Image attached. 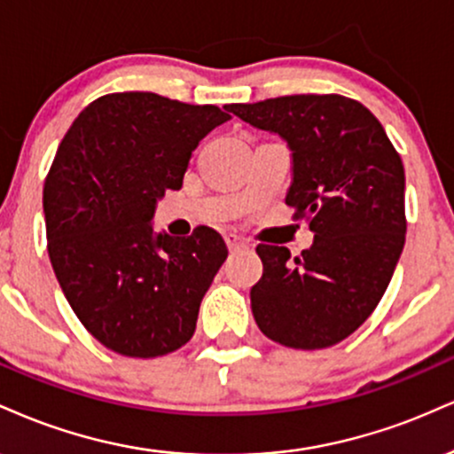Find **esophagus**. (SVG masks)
<instances>
[{"instance_id": "34e87169", "label": "esophagus", "mask_w": 454, "mask_h": 454, "mask_svg": "<svg viewBox=\"0 0 454 454\" xmlns=\"http://www.w3.org/2000/svg\"><path fill=\"white\" fill-rule=\"evenodd\" d=\"M225 242H227V248H229V250L248 248V239H244L242 236H238V233H227Z\"/></svg>"}]
</instances>
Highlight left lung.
<instances>
[{
  "instance_id": "obj_1",
  "label": "left lung",
  "mask_w": 454,
  "mask_h": 454,
  "mask_svg": "<svg viewBox=\"0 0 454 454\" xmlns=\"http://www.w3.org/2000/svg\"><path fill=\"white\" fill-rule=\"evenodd\" d=\"M227 110L289 144L293 183L285 201L314 233L295 259L289 248L259 244L254 321L289 348L342 342L382 300L406 242L402 157L380 121L344 95H285Z\"/></svg>"
}]
</instances>
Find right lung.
<instances>
[{
  "instance_id": "right-lung-1",
  "label": "right lung",
  "mask_w": 454,
  "mask_h": 454,
  "mask_svg": "<svg viewBox=\"0 0 454 454\" xmlns=\"http://www.w3.org/2000/svg\"><path fill=\"white\" fill-rule=\"evenodd\" d=\"M231 116L157 93L90 101L59 144L44 183L48 257L63 295L106 348L153 359L193 338L227 247L215 229L153 231L197 144Z\"/></svg>"
}]
</instances>
